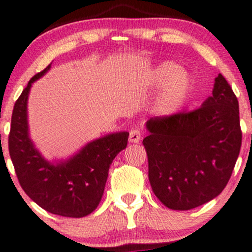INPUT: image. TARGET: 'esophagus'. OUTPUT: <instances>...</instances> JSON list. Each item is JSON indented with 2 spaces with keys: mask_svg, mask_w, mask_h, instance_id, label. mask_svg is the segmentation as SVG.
<instances>
[{
  "mask_svg": "<svg viewBox=\"0 0 252 252\" xmlns=\"http://www.w3.org/2000/svg\"><path fill=\"white\" fill-rule=\"evenodd\" d=\"M140 138H142V132L138 129H132L129 135V142L130 143H139Z\"/></svg>",
  "mask_w": 252,
  "mask_h": 252,
  "instance_id": "esophagus-1",
  "label": "esophagus"
}]
</instances>
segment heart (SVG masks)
Wrapping results in <instances>:
<instances>
[{
    "mask_svg": "<svg viewBox=\"0 0 252 252\" xmlns=\"http://www.w3.org/2000/svg\"><path fill=\"white\" fill-rule=\"evenodd\" d=\"M153 91L163 89L154 103V112L160 116H172L182 108L190 94L192 78L179 63L163 61L157 64L147 79Z\"/></svg>",
    "mask_w": 252,
    "mask_h": 252,
    "instance_id": "b5f03b06",
    "label": "heart"
}]
</instances>
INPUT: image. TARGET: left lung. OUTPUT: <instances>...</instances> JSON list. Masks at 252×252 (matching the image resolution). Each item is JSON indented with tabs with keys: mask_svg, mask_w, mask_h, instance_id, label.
I'll return each instance as SVG.
<instances>
[{
	"mask_svg": "<svg viewBox=\"0 0 252 252\" xmlns=\"http://www.w3.org/2000/svg\"><path fill=\"white\" fill-rule=\"evenodd\" d=\"M146 129L149 180L163 205L187 211L222 192L239 158L242 132L239 101L221 73L198 109L151 117Z\"/></svg>",
	"mask_w": 252,
	"mask_h": 252,
	"instance_id": "1",
	"label": "left lung"
}]
</instances>
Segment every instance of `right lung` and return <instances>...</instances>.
I'll return each mask as SVG.
<instances>
[{"instance_id":"1","label":"right lung","mask_w":252,"mask_h":252,"mask_svg":"<svg viewBox=\"0 0 252 252\" xmlns=\"http://www.w3.org/2000/svg\"><path fill=\"white\" fill-rule=\"evenodd\" d=\"M52 63L31 78L13 107L9 153L19 183L47 212L68 218L92 213L102 198L113 160L128 144V131L108 133L87 143L65 160H47L30 137L28 100L32 84Z\"/></svg>"}]
</instances>
